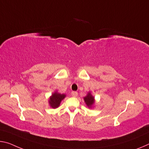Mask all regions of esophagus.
I'll return each mask as SVG.
<instances>
[{
  "mask_svg": "<svg viewBox=\"0 0 149 149\" xmlns=\"http://www.w3.org/2000/svg\"><path fill=\"white\" fill-rule=\"evenodd\" d=\"M71 95H72V97H75L77 96V92H76V91H72V93H71Z\"/></svg>",
  "mask_w": 149,
  "mask_h": 149,
  "instance_id": "esophagus-1",
  "label": "esophagus"
}]
</instances>
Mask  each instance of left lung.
<instances>
[{"label":"left lung","instance_id":"left-lung-1","mask_svg":"<svg viewBox=\"0 0 149 149\" xmlns=\"http://www.w3.org/2000/svg\"><path fill=\"white\" fill-rule=\"evenodd\" d=\"M85 101V103H86V105L89 108H91L93 107V105L95 103V99H94V97L91 95L90 92H89L87 94V95L84 98Z\"/></svg>","mask_w":149,"mask_h":149}]
</instances>
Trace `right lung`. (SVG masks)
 Masks as SVG:
<instances>
[{
	"instance_id": "obj_1",
	"label": "right lung",
	"mask_w": 149,
	"mask_h": 149,
	"mask_svg": "<svg viewBox=\"0 0 149 149\" xmlns=\"http://www.w3.org/2000/svg\"><path fill=\"white\" fill-rule=\"evenodd\" d=\"M65 97V94L59 93L58 92L55 91L52 94V96L49 97L48 103L51 107L56 109L60 105L61 101Z\"/></svg>"
}]
</instances>
